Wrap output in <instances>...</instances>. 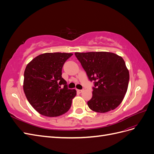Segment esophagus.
Listing matches in <instances>:
<instances>
[{
  "label": "esophagus",
  "mask_w": 154,
  "mask_h": 154,
  "mask_svg": "<svg viewBox=\"0 0 154 154\" xmlns=\"http://www.w3.org/2000/svg\"><path fill=\"white\" fill-rule=\"evenodd\" d=\"M83 89H82V90H80V89H77V92H83Z\"/></svg>",
  "instance_id": "1"
}]
</instances>
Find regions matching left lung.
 Here are the masks:
<instances>
[{
    "mask_svg": "<svg viewBox=\"0 0 154 154\" xmlns=\"http://www.w3.org/2000/svg\"><path fill=\"white\" fill-rule=\"evenodd\" d=\"M88 80L94 83L87 102L96 112L105 113L122 103L127 91L129 72L122 57L109 52L75 53Z\"/></svg>",
    "mask_w": 154,
    "mask_h": 154,
    "instance_id": "8db88e82",
    "label": "left lung"
}]
</instances>
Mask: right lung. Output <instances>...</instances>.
Returning <instances> with one entry per match:
<instances>
[{"instance_id":"add662e5","label":"right lung","mask_w":154,"mask_h":154,"mask_svg":"<svg viewBox=\"0 0 154 154\" xmlns=\"http://www.w3.org/2000/svg\"><path fill=\"white\" fill-rule=\"evenodd\" d=\"M72 55L66 53L42 54L26 66L24 91L29 103L40 114L56 117L71 108L76 91L68 88L67 82L62 76V70Z\"/></svg>"}]
</instances>
